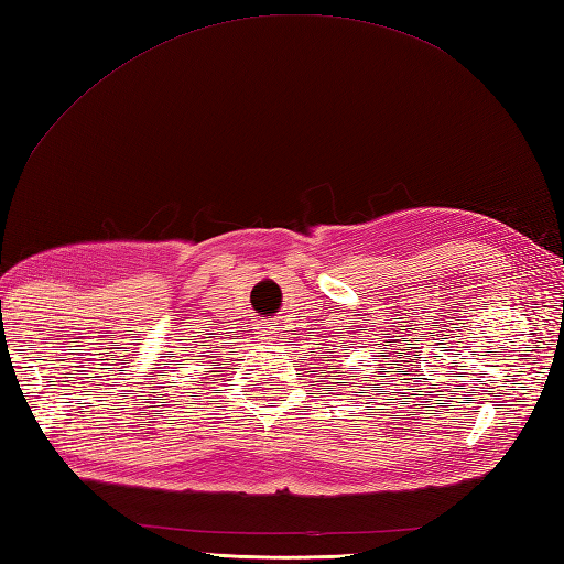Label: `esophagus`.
<instances>
[{"instance_id":"34e87169","label":"esophagus","mask_w":564,"mask_h":564,"mask_svg":"<svg viewBox=\"0 0 564 564\" xmlns=\"http://www.w3.org/2000/svg\"><path fill=\"white\" fill-rule=\"evenodd\" d=\"M260 335L265 337V340H274V337H278V328H274V325L270 323V325H265V328L260 330Z\"/></svg>"}]
</instances>
